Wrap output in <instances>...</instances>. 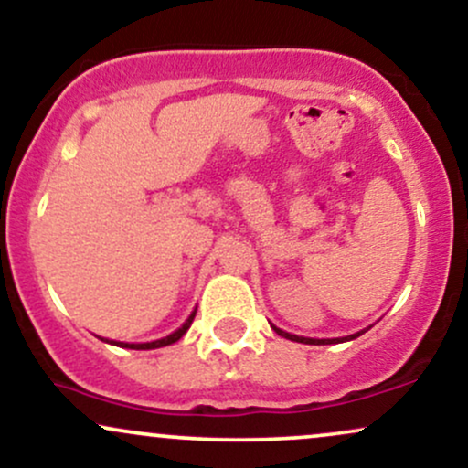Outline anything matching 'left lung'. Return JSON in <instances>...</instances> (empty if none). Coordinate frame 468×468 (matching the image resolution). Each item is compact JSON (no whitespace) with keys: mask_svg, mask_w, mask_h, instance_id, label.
<instances>
[{"mask_svg":"<svg viewBox=\"0 0 468 468\" xmlns=\"http://www.w3.org/2000/svg\"><path fill=\"white\" fill-rule=\"evenodd\" d=\"M272 326L274 331H277V334L281 335V337H288V340H292V342H303V345H337V342H346V340H356V337H359L364 334V331H357V334H353V335H346V337H334V340H316V337H303V335H292V334H288V331H283V329H279V326H274V324H270Z\"/></svg>","mask_w":468,"mask_h":468,"instance_id":"1","label":"left lung"}]
</instances>
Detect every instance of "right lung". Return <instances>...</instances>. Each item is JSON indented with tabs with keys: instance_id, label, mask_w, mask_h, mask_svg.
I'll return each instance as SVG.
<instances>
[{
	"instance_id": "1",
	"label": "right lung",
	"mask_w": 468,
	"mask_h": 468,
	"mask_svg": "<svg viewBox=\"0 0 468 468\" xmlns=\"http://www.w3.org/2000/svg\"><path fill=\"white\" fill-rule=\"evenodd\" d=\"M194 316H196V312H191V316L185 320V324L180 326V329H176V331H174V334H170L167 337H161V340L144 342V345H128V342H112V345L123 346V348H134V351H150V348H161V346L174 345V342H178L180 337L187 334V329L191 326V323H194ZM106 342H109V340H106Z\"/></svg>"
}]
</instances>
